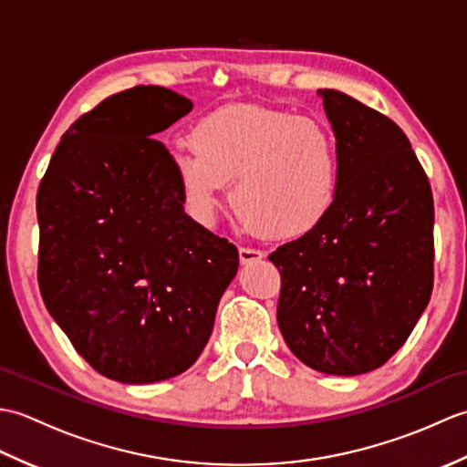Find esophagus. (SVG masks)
Here are the masks:
<instances>
[{
    "label": "esophagus",
    "instance_id": "34e87169",
    "mask_svg": "<svg viewBox=\"0 0 467 467\" xmlns=\"http://www.w3.org/2000/svg\"><path fill=\"white\" fill-rule=\"evenodd\" d=\"M239 256H241V263L246 265V263H254V261H261L265 259V251L261 249H253V246H241L239 249Z\"/></svg>",
    "mask_w": 467,
    "mask_h": 467
}]
</instances>
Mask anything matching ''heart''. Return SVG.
I'll return each mask as SVG.
<instances>
[{
  "instance_id": "b5f03b06",
  "label": "heart",
  "mask_w": 467,
  "mask_h": 467,
  "mask_svg": "<svg viewBox=\"0 0 467 467\" xmlns=\"http://www.w3.org/2000/svg\"><path fill=\"white\" fill-rule=\"evenodd\" d=\"M188 140L172 154V171L201 223L213 221L234 177L236 211L276 239L311 233L339 198V148L315 118L231 104L198 118Z\"/></svg>"
}]
</instances>
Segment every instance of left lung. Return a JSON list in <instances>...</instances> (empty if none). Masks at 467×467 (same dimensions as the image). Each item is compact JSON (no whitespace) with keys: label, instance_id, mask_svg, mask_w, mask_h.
<instances>
[{"label":"left lung","instance_id":"left-lung-1","mask_svg":"<svg viewBox=\"0 0 467 467\" xmlns=\"http://www.w3.org/2000/svg\"><path fill=\"white\" fill-rule=\"evenodd\" d=\"M339 148V198L325 221L279 246L276 321L311 369L361 375L408 341L433 289V194L391 118L319 90Z\"/></svg>","mask_w":467,"mask_h":467}]
</instances>
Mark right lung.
<instances>
[{"label": "right lung", "instance_id": "1", "mask_svg": "<svg viewBox=\"0 0 467 467\" xmlns=\"http://www.w3.org/2000/svg\"><path fill=\"white\" fill-rule=\"evenodd\" d=\"M191 108L162 86L108 96L64 134L37 188L46 309L120 383L186 371L239 269L236 246L184 214L172 156L150 138Z\"/></svg>", "mask_w": 467, "mask_h": 467}]
</instances>
